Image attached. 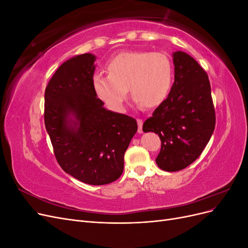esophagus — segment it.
I'll return each mask as SVG.
<instances>
[{
    "mask_svg": "<svg viewBox=\"0 0 248 248\" xmlns=\"http://www.w3.org/2000/svg\"><path fill=\"white\" fill-rule=\"evenodd\" d=\"M138 125H139L138 132H139V133H142V120L138 119Z\"/></svg>",
    "mask_w": 248,
    "mask_h": 248,
    "instance_id": "34e87169",
    "label": "esophagus"
}]
</instances>
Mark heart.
<instances>
[{"mask_svg":"<svg viewBox=\"0 0 248 248\" xmlns=\"http://www.w3.org/2000/svg\"><path fill=\"white\" fill-rule=\"evenodd\" d=\"M108 76L95 73V95L112 110H122L128 88L131 96L145 108L158 107L171 89L174 69L163 52L127 50L107 64Z\"/></svg>","mask_w":248,"mask_h":248,"instance_id":"1","label":"heart"}]
</instances>
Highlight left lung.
<instances>
[{"label":"left lung","mask_w":248,"mask_h":248,"mask_svg":"<svg viewBox=\"0 0 248 248\" xmlns=\"http://www.w3.org/2000/svg\"><path fill=\"white\" fill-rule=\"evenodd\" d=\"M175 81L151 118L142 125L144 132H155L161 140L156 163L161 170L177 171L191 164L202 154L215 127L211 87L206 71L184 51L172 54Z\"/></svg>","instance_id":"1"}]
</instances>
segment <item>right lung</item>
Here are the masks:
<instances>
[{"label": "right lung", "instance_id": "obj_1", "mask_svg": "<svg viewBox=\"0 0 248 248\" xmlns=\"http://www.w3.org/2000/svg\"><path fill=\"white\" fill-rule=\"evenodd\" d=\"M95 60L78 55L59 67L46 89L44 123L63 170L84 183L104 185L122 175L138 123L107 109L95 95Z\"/></svg>", "mask_w": 248, "mask_h": 248}]
</instances>
